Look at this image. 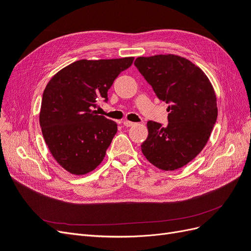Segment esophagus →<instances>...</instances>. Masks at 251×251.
Wrapping results in <instances>:
<instances>
[{"label":"esophagus","mask_w":251,"mask_h":251,"mask_svg":"<svg viewBox=\"0 0 251 251\" xmlns=\"http://www.w3.org/2000/svg\"><path fill=\"white\" fill-rule=\"evenodd\" d=\"M124 126H126V127H128V126H134V123H132V121H128V120H125V121H124Z\"/></svg>","instance_id":"1"}]
</instances>
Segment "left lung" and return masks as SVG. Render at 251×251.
I'll list each match as a JSON object with an SVG mask.
<instances>
[{"mask_svg":"<svg viewBox=\"0 0 251 251\" xmlns=\"http://www.w3.org/2000/svg\"><path fill=\"white\" fill-rule=\"evenodd\" d=\"M134 65L159 100L169 103V125L148 121L141 151L156 168L175 171L198 155L208 141L218 108L208 77L188 59L174 54L137 57Z\"/></svg>","mask_w":251,"mask_h":251,"instance_id":"8db88e82","label":"left lung"}]
</instances>
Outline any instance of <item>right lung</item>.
Instances as JSON below:
<instances>
[{"label":"right lung","mask_w":251,"mask_h":251,"mask_svg":"<svg viewBox=\"0 0 251 251\" xmlns=\"http://www.w3.org/2000/svg\"><path fill=\"white\" fill-rule=\"evenodd\" d=\"M134 57L80 59L58 71L43 93L40 125L57 163L74 175L92 172L101 163L117 132L115 121L98 115V101Z\"/></svg>","instance_id":"add662e5"}]
</instances>
